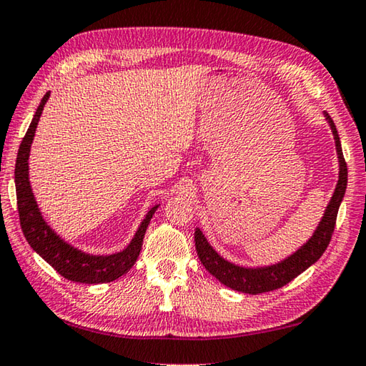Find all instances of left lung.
Instances as JSON below:
<instances>
[{
  "mask_svg": "<svg viewBox=\"0 0 366 366\" xmlns=\"http://www.w3.org/2000/svg\"><path fill=\"white\" fill-rule=\"evenodd\" d=\"M327 119L330 122L331 129H333L337 157H340L341 163L340 181H337L336 190L333 197H331L327 212H325L322 222L318 224L314 237H312L301 249L296 251L293 256L285 259L283 262L277 265H270V267L264 269H243L224 261V259L209 247V243L206 242V238L203 237L200 229L195 230V247L198 257H200L204 269L208 270L211 275H214L219 282L224 283L225 287L249 295L267 293V291L278 290L290 283L291 280H295L299 274H302L305 269H309L312 264L317 262L325 252V249L328 248L336 227L337 211H340V204L345 194V187H347V163H345L342 155L340 134H337L333 119H331L328 114Z\"/></svg>",
  "mask_w": 366,
  "mask_h": 366,
  "instance_id": "8db88e82",
  "label": "left lung"
}]
</instances>
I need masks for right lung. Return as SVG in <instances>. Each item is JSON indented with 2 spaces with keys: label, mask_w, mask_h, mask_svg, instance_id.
<instances>
[{
  "label": "right lung",
  "mask_w": 366,
  "mask_h": 366,
  "mask_svg": "<svg viewBox=\"0 0 366 366\" xmlns=\"http://www.w3.org/2000/svg\"><path fill=\"white\" fill-rule=\"evenodd\" d=\"M48 97L49 92H46L41 102L38 105L36 114L33 117L29 129H26L22 139L16 160L14 181L19 219H21L22 232L30 247L35 249L46 262L51 264L64 278H67V280L89 285L114 282L117 278L124 275L126 272L136 264L139 252H141L142 248L145 230H147L150 219L155 214L158 206H154V208L147 212V216H145L141 227H139L134 238H132V242L128 244V248L123 249L122 252H117V254L91 256L75 249L64 240H61V238L49 229V225L43 221L35 198H33L31 187L29 182L30 145L33 141V136H35L38 119L41 117V112L46 101H48Z\"/></svg>",
  "instance_id": "1"
}]
</instances>
